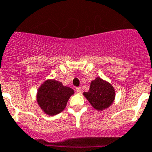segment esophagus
I'll list each match as a JSON object with an SVG mask.
<instances>
[{"instance_id": "1", "label": "esophagus", "mask_w": 152, "mask_h": 152, "mask_svg": "<svg viewBox=\"0 0 152 152\" xmlns=\"http://www.w3.org/2000/svg\"><path fill=\"white\" fill-rule=\"evenodd\" d=\"M76 90L78 93H81L82 92V88L81 87H76Z\"/></svg>"}]
</instances>
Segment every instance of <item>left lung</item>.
<instances>
[{"label": "left lung", "instance_id": "left-lung-1", "mask_svg": "<svg viewBox=\"0 0 152 152\" xmlns=\"http://www.w3.org/2000/svg\"><path fill=\"white\" fill-rule=\"evenodd\" d=\"M83 95L92 107L97 110H102L109 107L113 102L115 90L111 84L97 77L91 82L89 90L84 92Z\"/></svg>", "mask_w": 152, "mask_h": 152}]
</instances>
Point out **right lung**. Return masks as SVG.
<instances>
[{"label":"right lung","mask_w":152,"mask_h":152,"mask_svg":"<svg viewBox=\"0 0 152 152\" xmlns=\"http://www.w3.org/2000/svg\"><path fill=\"white\" fill-rule=\"evenodd\" d=\"M73 89L63 86L55 80H47L37 92V103L45 113L50 115L59 114L65 109Z\"/></svg>","instance_id":"right-lung-1"}]
</instances>
